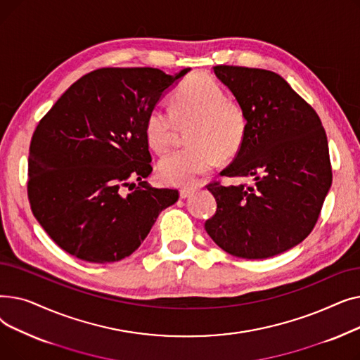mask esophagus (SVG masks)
Segmentation results:
<instances>
[{"label":"esophagus","mask_w":360,"mask_h":360,"mask_svg":"<svg viewBox=\"0 0 360 360\" xmlns=\"http://www.w3.org/2000/svg\"><path fill=\"white\" fill-rule=\"evenodd\" d=\"M195 188L197 186H182L181 190H179V194H181L182 198H186V197H190L195 191Z\"/></svg>","instance_id":"esophagus-1"}]
</instances>
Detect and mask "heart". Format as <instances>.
Returning a JSON list of instances; mask_svg holds the SVG:
<instances>
[{"mask_svg":"<svg viewBox=\"0 0 360 360\" xmlns=\"http://www.w3.org/2000/svg\"><path fill=\"white\" fill-rule=\"evenodd\" d=\"M170 108L150 109L144 124L146 140L159 153L172 144L179 127L190 125L186 140L191 144L170 151L159 162V175L166 184H191L209 172L219 156L233 158L247 139V112L239 102L226 98L223 87L209 75L185 79L174 90Z\"/></svg>","mask_w":360,"mask_h":360,"instance_id":"b5f03b06","label":"heart"}]
</instances>
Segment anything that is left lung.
Instances as JSON below:
<instances>
[{"label": "left lung", "mask_w": 360, "mask_h": 360, "mask_svg": "<svg viewBox=\"0 0 360 360\" xmlns=\"http://www.w3.org/2000/svg\"><path fill=\"white\" fill-rule=\"evenodd\" d=\"M213 71L248 118L247 139L220 175L254 184H207L217 209L204 228L233 257L270 258L296 247L318 221L333 181L326 129L281 75L236 65Z\"/></svg>", "instance_id": "1"}]
</instances>
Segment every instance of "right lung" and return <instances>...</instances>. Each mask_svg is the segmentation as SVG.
<instances>
[{
    "instance_id": "add662e5",
    "label": "right lung",
    "mask_w": 360,
    "mask_h": 360,
    "mask_svg": "<svg viewBox=\"0 0 360 360\" xmlns=\"http://www.w3.org/2000/svg\"><path fill=\"white\" fill-rule=\"evenodd\" d=\"M185 72L94 70L72 83L37 124L27 197L36 220L65 252L96 264L120 261L178 201V190L144 181L153 170L144 124L162 93Z\"/></svg>"
}]
</instances>
